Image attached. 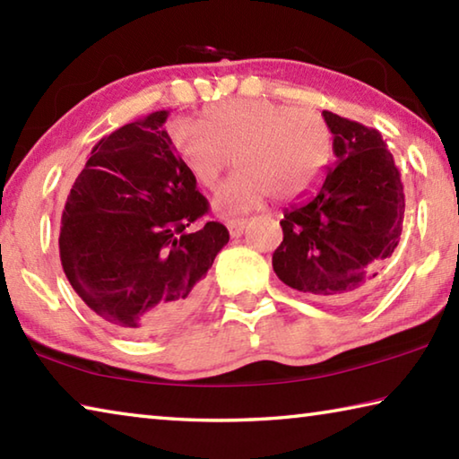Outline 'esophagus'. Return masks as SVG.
Wrapping results in <instances>:
<instances>
[{
    "mask_svg": "<svg viewBox=\"0 0 459 459\" xmlns=\"http://www.w3.org/2000/svg\"><path fill=\"white\" fill-rule=\"evenodd\" d=\"M227 227H229L230 237L237 238V237L243 235V230H245V227H247V221H245V219H235V221H230V222L227 224Z\"/></svg>",
    "mask_w": 459,
    "mask_h": 459,
    "instance_id": "1",
    "label": "esophagus"
}]
</instances>
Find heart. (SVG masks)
<instances>
[{
	"label": "heart",
	"mask_w": 459,
	"mask_h": 459,
	"mask_svg": "<svg viewBox=\"0 0 459 459\" xmlns=\"http://www.w3.org/2000/svg\"><path fill=\"white\" fill-rule=\"evenodd\" d=\"M178 161L198 186L216 188L227 168L238 172L214 198L224 216L255 208L267 196L290 202L312 192L332 158V129L312 107L269 99H230L202 108L198 126H168Z\"/></svg>",
	"instance_id": "heart-1"
}]
</instances>
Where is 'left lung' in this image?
I'll use <instances>...</instances> for the list:
<instances>
[{
    "mask_svg": "<svg viewBox=\"0 0 459 459\" xmlns=\"http://www.w3.org/2000/svg\"><path fill=\"white\" fill-rule=\"evenodd\" d=\"M336 155L312 196L285 208L273 271L316 299L348 301L378 283L399 245L405 194L377 129L324 111Z\"/></svg>",
    "mask_w": 459,
    "mask_h": 459,
    "instance_id": "8db88e82",
    "label": "left lung"
}]
</instances>
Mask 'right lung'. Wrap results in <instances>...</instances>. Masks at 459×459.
I'll list each match as a JSON object with an SVG mask.
<instances>
[{
    "label": "right lung",
    "mask_w": 459,
    "mask_h": 459,
    "mask_svg": "<svg viewBox=\"0 0 459 459\" xmlns=\"http://www.w3.org/2000/svg\"><path fill=\"white\" fill-rule=\"evenodd\" d=\"M168 115L150 113L100 139L62 211L66 279L100 320L131 338L186 320L229 243L221 222L188 230L208 200L169 145Z\"/></svg>",
    "instance_id": "obj_1"
}]
</instances>
